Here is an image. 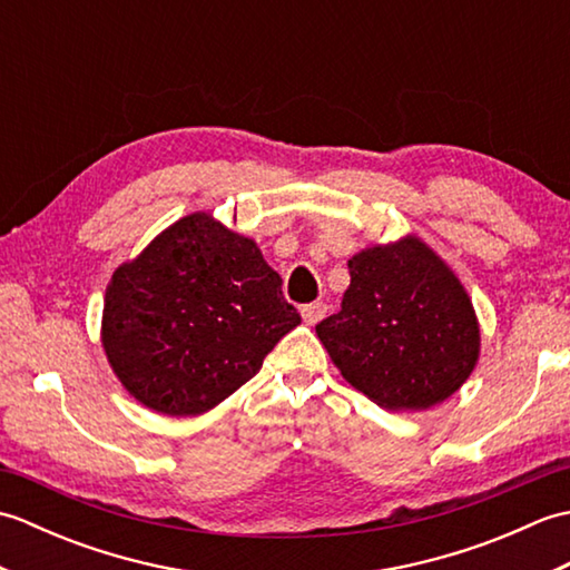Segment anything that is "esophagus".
<instances>
[{"instance_id":"1","label":"esophagus","mask_w":570,"mask_h":570,"mask_svg":"<svg viewBox=\"0 0 570 570\" xmlns=\"http://www.w3.org/2000/svg\"><path fill=\"white\" fill-rule=\"evenodd\" d=\"M325 313H328V306H325L323 301H316V304H308L301 308V318H304L306 325H316L318 321H323Z\"/></svg>"}]
</instances>
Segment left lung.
<instances>
[{"mask_svg": "<svg viewBox=\"0 0 570 570\" xmlns=\"http://www.w3.org/2000/svg\"><path fill=\"white\" fill-rule=\"evenodd\" d=\"M343 306L316 325L333 365L390 411L445 402L480 357V323L455 272L416 235L347 262Z\"/></svg>", "mask_w": 570, "mask_h": 570, "instance_id": "left-lung-1", "label": "left lung"}]
</instances>
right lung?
Wrapping results in <instances>:
<instances>
[{
	"instance_id": "1",
	"label": "right lung",
	"mask_w": 570,
	"mask_h": 570,
	"mask_svg": "<svg viewBox=\"0 0 570 570\" xmlns=\"http://www.w3.org/2000/svg\"><path fill=\"white\" fill-rule=\"evenodd\" d=\"M298 323L257 242L198 210L117 266L100 335L139 404L198 416L249 382Z\"/></svg>"
}]
</instances>
